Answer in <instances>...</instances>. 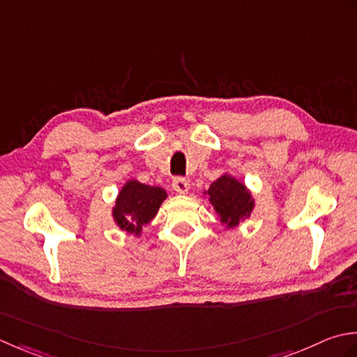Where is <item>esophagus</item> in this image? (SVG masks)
I'll use <instances>...</instances> for the list:
<instances>
[{
	"instance_id": "obj_1",
	"label": "esophagus",
	"mask_w": 357,
	"mask_h": 357,
	"mask_svg": "<svg viewBox=\"0 0 357 357\" xmlns=\"http://www.w3.org/2000/svg\"><path fill=\"white\" fill-rule=\"evenodd\" d=\"M172 188H174V191L178 194H186L189 189V181L183 177H176L172 181Z\"/></svg>"
}]
</instances>
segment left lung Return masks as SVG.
<instances>
[{"label":"left lung","instance_id":"8db88e82","mask_svg":"<svg viewBox=\"0 0 357 357\" xmlns=\"http://www.w3.org/2000/svg\"><path fill=\"white\" fill-rule=\"evenodd\" d=\"M206 194L211 205L227 228H236L240 222L248 219L254 209V199L242 181L229 174H223L211 183Z\"/></svg>","mask_w":357,"mask_h":357}]
</instances>
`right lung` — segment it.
I'll return each instance as SVG.
<instances>
[{
  "mask_svg": "<svg viewBox=\"0 0 357 357\" xmlns=\"http://www.w3.org/2000/svg\"><path fill=\"white\" fill-rule=\"evenodd\" d=\"M168 194L163 188L149 186L137 180H128L120 189L112 208V217L117 227L128 234L140 236L144 225H148L158 213V208Z\"/></svg>",
  "mask_w": 357,
  "mask_h": 357,
  "instance_id": "obj_1",
  "label": "right lung"
}]
</instances>
